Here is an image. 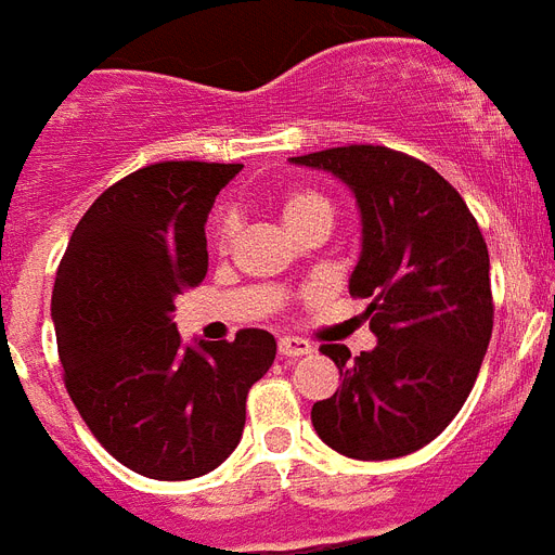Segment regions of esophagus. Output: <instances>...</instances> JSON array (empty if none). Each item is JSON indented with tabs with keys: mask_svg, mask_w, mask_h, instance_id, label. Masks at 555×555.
Wrapping results in <instances>:
<instances>
[{
	"mask_svg": "<svg viewBox=\"0 0 555 555\" xmlns=\"http://www.w3.org/2000/svg\"><path fill=\"white\" fill-rule=\"evenodd\" d=\"M310 350H313V345L305 339H291V336L279 339V356L282 359H299V356H308Z\"/></svg>",
	"mask_w": 555,
	"mask_h": 555,
	"instance_id": "obj_1",
	"label": "esophagus"
}]
</instances>
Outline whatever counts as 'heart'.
<instances>
[{"instance_id": "obj_1", "label": "heart", "mask_w": 555, "mask_h": 555, "mask_svg": "<svg viewBox=\"0 0 555 555\" xmlns=\"http://www.w3.org/2000/svg\"><path fill=\"white\" fill-rule=\"evenodd\" d=\"M313 216H331V202L324 199L322 193L317 191H287L282 196V219L287 222L293 233L299 231L301 224L310 222ZM238 228L236 214H222L219 216V222H216V247H228L231 245L233 233Z\"/></svg>"}]
</instances>
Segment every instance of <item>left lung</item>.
Returning a JSON list of instances; mask_svg holds the SVG:
<instances>
[{
  "label": "left lung",
  "mask_w": 555,
  "mask_h": 555,
  "mask_svg": "<svg viewBox=\"0 0 555 555\" xmlns=\"http://www.w3.org/2000/svg\"><path fill=\"white\" fill-rule=\"evenodd\" d=\"M291 162L331 170L356 193L362 256L350 296L371 299L364 317L379 339L356 359L345 345L319 348L341 385L310 422L341 456H408L453 422L479 376L493 333L485 236L456 188L402 151L348 145Z\"/></svg>",
  "instance_id": "obj_1"
}]
</instances>
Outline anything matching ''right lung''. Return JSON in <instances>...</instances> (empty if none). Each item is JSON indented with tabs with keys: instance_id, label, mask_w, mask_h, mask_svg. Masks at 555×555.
I'll use <instances>...</instances> for the list:
<instances>
[{
	"instance_id": "add662e5",
	"label": "right lung",
	"mask_w": 555,
	"mask_h": 555,
	"mask_svg": "<svg viewBox=\"0 0 555 555\" xmlns=\"http://www.w3.org/2000/svg\"><path fill=\"white\" fill-rule=\"evenodd\" d=\"M242 165L156 162L79 219L51 313L67 396L99 444L147 479L205 476L236 450L247 390L276 359L268 331L184 348L176 296L207 273L205 222Z\"/></svg>"
}]
</instances>
